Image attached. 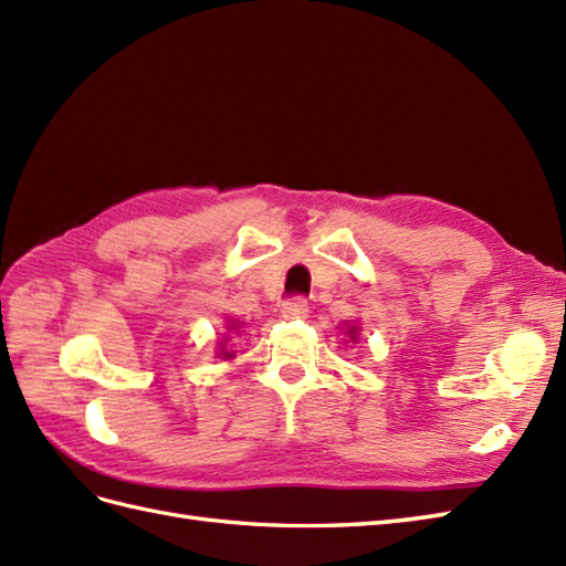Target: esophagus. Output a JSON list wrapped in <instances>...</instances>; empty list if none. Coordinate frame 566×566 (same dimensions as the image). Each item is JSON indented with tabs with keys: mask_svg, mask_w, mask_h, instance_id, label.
Listing matches in <instances>:
<instances>
[{
	"mask_svg": "<svg viewBox=\"0 0 566 566\" xmlns=\"http://www.w3.org/2000/svg\"><path fill=\"white\" fill-rule=\"evenodd\" d=\"M306 312H310V304H306L304 297H293V300H287L283 304V316L285 318H304Z\"/></svg>",
	"mask_w": 566,
	"mask_h": 566,
	"instance_id": "34e87169",
	"label": "esophagus"
}]
</instances>
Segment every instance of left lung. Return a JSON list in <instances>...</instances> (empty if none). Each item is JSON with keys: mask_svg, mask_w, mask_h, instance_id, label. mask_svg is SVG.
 Wrapping results in <instances>:
<instances>
[{"mask_svg": "<svg viewBox=\"0 0 566 566\" xmlns=\"http://www.w3.org/2000/svg\"><path fill=\"white\" fill-rule=\"evenodd\" d=\"M347 335H349V339H352V342H356V339H358V325H349V328H347Z\"/></svg>", "mask_w": 566, "mask_h": 566, "instance_id": "1", "label": "left lung"}]
</instances>
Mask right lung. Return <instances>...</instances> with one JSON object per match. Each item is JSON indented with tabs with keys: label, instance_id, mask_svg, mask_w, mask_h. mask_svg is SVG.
Here are the masks:
<instances>
[{
	"label": "right lung",
	"instance_id": "obj_1",
	"mask_svg": "<svg viewBox=\"0 0 566 566\" xmlns=\"http://www.w3.org/2000/svg\"><path fill=\"white\" fill-rule=\"evenodd\" d=\"M238 328H241V323H235V321H231V323L227 325V331H229V333H238ZM227 342H229V337H227L224 342H217V345H219L217 356H221V358H233V352H229Z\"/></svg>",
	"mask_w": 566,
	"mask_h": 566
}]
</instances>
